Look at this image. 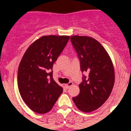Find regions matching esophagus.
I'll list each match as a JSON object with an SVG mask.
<instances>
[{"label":"esophagus","mask_w":131,"mask_h":131,"mask_svg":"<svg viewBox=\"0 0 131 131\" xmlns=\"http://www.w3.org/2000/svg\"><path fill=\"white\" fill-rule=\"evenodd\" d=\"M73 82H69V83H68L67 84H66L65 85V87H66V88H69L70 87H71V86H73Z\"/></svg>","instance_id":"34e87169"}]
</instances>
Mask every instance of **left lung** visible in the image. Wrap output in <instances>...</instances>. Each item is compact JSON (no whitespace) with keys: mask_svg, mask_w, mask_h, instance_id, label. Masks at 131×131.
Listing matches in <instances>:
<instances>
[{"mask_svg":"<svg viewBox=\"0 0 131 131\" xmlns=\"http://www.w3.org/2000/svg\"><path fill=\"white\" fill-rule=\"evenodd\" d=\"M71 41L78 53L83 75L80 94L73 101L82 112L97 110L107 100L115 81L112 60L99 42L86 36H71Z\"/></svg>","mask_w":131,"mask_h":131,"instance_id":"left-lung-1","label":"left lung"}]
</instances>
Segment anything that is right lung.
I'll return each instance as SVG.
<instances>
[{
  "label": "right lung",
  "instance_id": "right-lung-1",
  "mask_svg": "<svg viewBox=\"0 0 131 131\" xmlns=\"http://www.w3.org/2000/svg\"><path fill=\"white\" fill-rule=\"evenodd\" d=\"M69 36H43L30 45L18 68L17 85L22 99L33 112H49L63 89L53 79V63Z\"/></svg>",
  "mask_w": 131,
  "mask_h": 131
}]
</instances>
